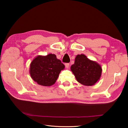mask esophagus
Instances as JSON below:
<instances>
[{"label":"esophagus","mask_w":128,"mask_h":128,"mask_svg":"<svg viewBox=\"0 0 128 128\" xmlns=\"http://www.w3.org/2000/svg\"><path fill=\"white\" fill-rule=\"evenodd\" d=\"M64 65H65V67H66L67 68H69V64L68 63H66V64H64Z\"/></svg>","instance_id":"1"}]
</instances>
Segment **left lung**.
<instances>
[{"mask_svg": "<svg viewBox=\"0 0 128 128\" xmlns=\"http://www.w3.org/2000/svg\"><path fill=\"white\" fill-rule=\"evenodd\" d=\"M70 69L77 82L86 86H94L99 81L102 73L101 66L83 54L76 56Z\"/></svg>", "mask_w": 128, "mask_h": 128, "instance_id": "obj_1", "label": "left lung"}]
</instances>
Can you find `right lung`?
<instances>
[{
  "label": "right lung",
  "mask_w": 128,
  "mask_h": 128,
  "mask_svg": "<svg viewBox=\"0 0 128 128\" xmlns=\"http://www.w3.org/2000/svg\"><path fill=\"white\" fill-rule=\"evenodd\" d=\"M64 65L54 54L38 56L30 65L29 72L32 79L38 84L50 86L54 84Z\"/></svg>",
  "instance_id": "1"
}]
</instances>
